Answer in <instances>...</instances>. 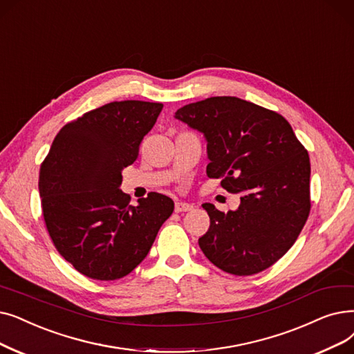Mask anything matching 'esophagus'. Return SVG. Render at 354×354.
<instances>
[{
  "label": "esophagus",
  "mask_w": 354,
  "mask_h": 354,
  "mask_svg": "<svg viewBox=\"0 0 354 354\" xmlns=\"http://www.w3.org/2000/svg\"><path fill=\"white\" fill-rule=\"evenodd\" d=\"M192 209H194V205L188 204V203H176L175 204V212H188Z\"/></svg>",
  "instance_id": "34e87169"
}]
</instances>
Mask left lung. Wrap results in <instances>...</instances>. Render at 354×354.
Listing matches in <instances>:
<instances>
[{"mask_svg":"<svg viewBox=\"0 0 354 354\" xmlns=\"http://www.w3.org/2000/svg\"><path fill=\"white\" fill-rule=\"evenodd\" d=\"M175 117L204 133L207 175L241 194L236 211L203 204L209 215L199 248L221 270L249 276L270 268L294 245L311 209L308 151L276 111L237 97H211Z\"/></svg>","mask_w":354,"mask_h":354,"instance_id":"left-lung-1","label":"left lung"}]
</instances>
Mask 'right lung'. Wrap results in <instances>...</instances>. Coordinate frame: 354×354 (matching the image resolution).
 <instances>
[{
  "mask_svg": "<svg viewBox=\"0 0 354 354\" xmlns=\"http://www.w3.org/2000/svg\"><path fill=\"white\" fill-rule=\"evenodd\" d=\"M160 102L114 101L68 122L40 165L39 191L59 254L95 281L129 274L147 256L174 212L169 196L150 192L139 205L120 189L121 171L139 156Z\"/></svg>",
  "mask_w": 354,
  "mask_h": 354,
  "instance_id": "obj_1",
  "label": "right lung"
}]
</instances>
